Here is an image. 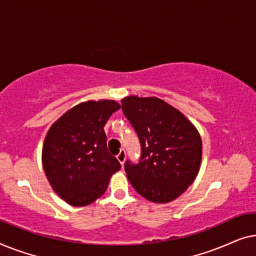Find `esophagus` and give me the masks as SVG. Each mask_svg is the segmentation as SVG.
<instances>
[{
  "label": "esophagus",
  "instance_id": "obj_1",
  "mask_svg": "<svg viewBox=\"0 0 256 256\" xmlns=\"http://www.w3.org/2000/svg\"><path fill=\"white\" fill-rule=\"evenodd\" d=\"M116 158H118V162L121 163V166H124V160H126V150L124 149H121L120 150V152L118 154Z\"/></svg>",
  "mask_w": 256,
  "mask_h": 256
}]
</instances>
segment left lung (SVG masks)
<instances>
[{"mask_svg": "<svg viewBox=\"0 0 256 256\" xmlns=\"http://www.w3.org/2000/svg\"><path fill=\"white\" fill-rule=\"evenodd\" d=\"M122 112L138 136L141 155L127 160L132 188L154 202H169L192 184L202 160V140L194 124L157 98L127 96Z\"/></svg>", "mask_w": 256, "mask_h": 256, "instance_id": "obj_1", "label": "left lung"}]
</instances>
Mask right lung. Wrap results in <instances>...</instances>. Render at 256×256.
I'll use <instances>...</instances> for the list:
<instances>
[{"label":"right lung","instance_id":"add662e5","mask_svg":"<svg viewBox=\"0 0 256 256\" xmlns=\"http://www.w3.org/2000/svg\"><path fill=\"white\" fill-rule=\"evenodd\" d=\"M120 104L87 101L73 107L48 132L43 166L54 190L73 206H86L106 191L121 164L108 152L104 127Z\"/></svg>","mask_w":256,"mask_h":256}]
</instances>
